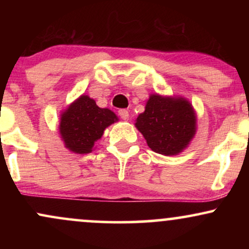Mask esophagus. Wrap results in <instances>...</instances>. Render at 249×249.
<instances>
[{
    "label": "esophagus",
    "mask_w": 249,
    "mask_h": 249,
    "mask_svg": "<svg viewBox=\"0 0 249 249\" xmlns=\"http://www.w3.org/2000/svg\"><path fill=\"white\" fill-rule=\"evenodd\" d=\"M118 115L121 116V118L124 119V121H127L128 117H130V115H128V111L125 110V108H122V110H119Z\"/></svg>",
    "instance_id": "esophagus-1"
}]
</instances>
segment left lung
Instances as JSON below:
<instances>
[{"label": "left lung", "instance_id": "obj_1", "mask_svg": "<svg viewBox=\"0 0 249 249\" xmlns=\"http://www.w3.org/2000/svg\"><path fill=\"white\" fill-rule=\"evenodd\" d=\"M134 125L151 150L164 156H176L196 136V113L184 97L151 93L145 111L137 117Z\"/></svg>", "mask_w": 249, "mask_h": 249}]
</instances>
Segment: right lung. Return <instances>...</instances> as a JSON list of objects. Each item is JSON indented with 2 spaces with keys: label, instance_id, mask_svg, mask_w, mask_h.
Returning <instances> with one entry per match:
<instances>
[{
  "label": "right lung",
  "instance_id": "right-lung-1",
  "mask_svg": "<svg viewBox=\"0 0 249 249\" xmlns=\"http://www.w3.org/2000/svg\"><path fill=\"white\" fill-rule=\"evenodd\" d=\"M118 122L110 108H102L88 95L79 96L59 116V136L64 146L77 154L90 153L105 128Z\"/></svg>",
  "mask_w": 249,
  "mask_h": 249
}]
</instances>
